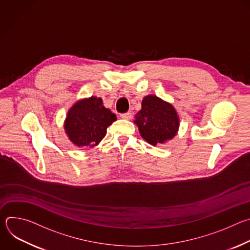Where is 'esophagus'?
Returning a JSON list of instances; mask_svg holds the SVG:
<instances>
[{
  "mask_svg": "<svg viewBox=\"0 0 250 250\" xmlns=\"http://www.w3.org/2000/svg\"><path fill=\"white\" fill-rule=\"evenodd\" d=\"M121 118H122L123 120H130V119H131V113L127 112V113H125V114H122V115H121Z\"/></svg>",
  "mask_w": 250,
  "mask_h": 250,
  "instance_id": "esophagus-1",
  "label": "esophagus"
}]
</instances>
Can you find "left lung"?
I'll return each mask as SVG.
<instances>
[{
  "label": "left lung",
  "instance_id": "8db88e82",
  "mask_svg": "<svg viewBox=\"0 0 250 250\" xmlns=\"http://www.w3.org/2000/svg\"><path fill=\"white\" fill-rule=\"evenodd\" d=\"M141 137L149 145L166 144L178 132L180 119L174 106L155 95H147L133 121Z\"/></svg>",
  "mask_w": 250,
  "mask_h": 250
}]
</instances>
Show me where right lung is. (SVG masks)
<instances>
[{"mask_svg": "<svg viewBox=\"0 0 250 250\" xmlns=\"http://www.w3.org/2000/svg\"><path fill=\"white\" fill-rule=\"evenodd\" d=\"M117 117L103 104L101 98L91 96L77 101L64 121L65 133L78 147L90 149L98 146Z\"/></svg>", "mask_w": 250, "mask_h": 250, "instance_id": "obj_1", "label": "right lung"}]
</instances>
